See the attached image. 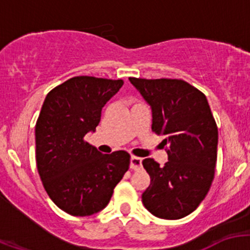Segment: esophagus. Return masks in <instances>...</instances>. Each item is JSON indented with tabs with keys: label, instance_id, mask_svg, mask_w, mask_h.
Returning <instances> with one entry per match:
<instances>
[{
	"label": "esophagus",
	"instance_id": "1",
	"mask_svg": "<svg viewBox=\"0 0 250 250\" xmlns=\"http://www.w3.org/2000/svg\"><path fill=\"white\" fill-rule=\"evenodd\" d=\"M141 167H143V160L139 157H135V156H132L130 157V168L134 170H139Z\"/></svg>",
	"mask_w": 250,
	"mask_h": 250
}]
</instances>
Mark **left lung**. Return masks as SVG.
<instances>
[{
	"instance_id": "8db88e82",
	"label": "left lung",
	"mask_w": 250,
	"mask_h": 250,
	"mask_svg": "<svg viewBox=\"0 0 250 250\" xmlns=\"http://www.w3.org/2000/svg\"><path fill=\"white\" fill-rule=\"evenodd\" d=\"M150 105L152 132L165 135L168 162L143 161L151 178L141 196L155 216L176 220L192 213L210 188L216 165L218 128L206 95L183 80L129 78Z\"/></svg>"
}]
</instances>
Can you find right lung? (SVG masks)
Returning <instances> with one entry per match:
<instances>
[{"label": "right lung", "instance_id": "add662e5", "mask_svg": "<svg viewBox=\"0 0 250 250\" xmlns=\"http://www.w3.org/2000/svg\"><path fill=\"white\" fill-rule=\"evenodd\" d=\"M122 80L72 77L50 90L35 128L36 163L48 196L62 210L88 216L104 209L129 169L125 151L99 152L84 140Z\"/></svg>", "mask_w": 250, "mask_h": 250}]
</instances>
